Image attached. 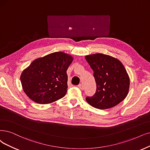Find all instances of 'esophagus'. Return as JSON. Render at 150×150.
Segmentation results:
<instances>
[{
  "instance_id": "esophagus-1",
  "label": "esophagus",
  "mask_w": 150,
  "mask_h": 150,
  "mask_svg": "<svg viewBox=\"0 0 150 150\" xmlns=\"http://www.w3.org/2000/svg\"><path fill=\"white\" fill-rule=\"evenodd\" d=\"M78 86H79V88H80V90H84V86L82 84H79Z\"/></svg>"
}]
</instances>
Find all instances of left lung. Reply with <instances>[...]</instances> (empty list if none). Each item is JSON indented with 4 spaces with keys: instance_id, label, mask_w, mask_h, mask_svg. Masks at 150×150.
<instances>
[{
    "instance_id": "1",
    "label": "left lung",
    "mask_w": 150,
    "mask_h": 150,
    "mask_svg": "<svg viewBox=\"0 0 150 150\" xmlns=\"http://www.w3.org/2000/svg\"><path fill=\"white\" fill-rule=\"evenodd\" d=\"M85 59L93 70L96 91L86 100L91 106L106 109L115 106L128 95L130 79L120 61L103 54L88 55Z\"/></svg>"
}]
</instances>
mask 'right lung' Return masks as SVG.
<instances>
[{
	"label": "right lung",
	"instance_id": "right-lung-1",
	"mask_svg": "<svg viewBox=\"0 0 150 150\" xmlns=\"http://www.w3.org/2000/svg\"><path fill=\"white\" fill-rule=\"evenodd\" d=\"M70 55L62 52L48 54L33 61L20 76L23 90L32 101L45 104L63 98L67 91Z\"/></svg>",
	"mask_w": 150,
	"mask_h": 150
}]
</instances>
